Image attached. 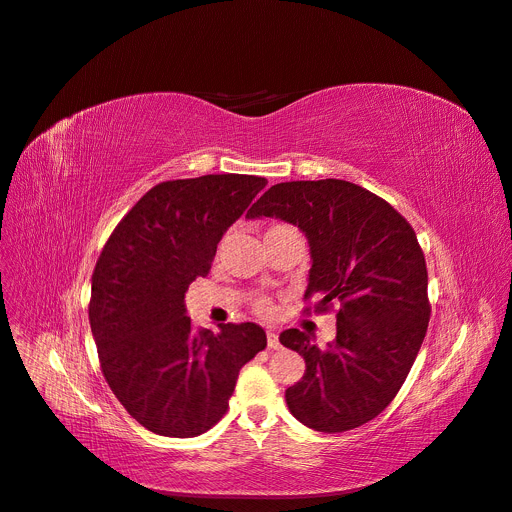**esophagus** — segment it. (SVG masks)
<instances>
[{
	"label": "esophagus",
	"mask_w": 512,
	"mask_h": 512,
	"mask_svg": "<svg viewBox=\"0 0 512 512\" xmlns=\"http://www.w3.org/2000/svg\"><path fill=\"white\" fill-rule=\"evenodd\" d=\"M267 346H270V348H280L278 332H274V330H267Z\"/></svg>",
	"instance_id": "obj_1"
}]
</instances>
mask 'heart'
<instances>
[{"instance_id": "1", "label": "heart", "mask_w": 512, "mask_h": 512, "mask_svg": "<svg viewBox=\"0 0 512 512\" xmlns=\"http://www.w3.org/2000/svg\"><path fill=\"white\" fill-rule=\"evenodd\" d=\"M282 232H294V230L288 228V226H272V228H267L265 234H282ZM257 311L259 313H270L272 305L267 303V301H257Z\"/></svg>"}]
</instances>
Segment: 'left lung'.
Listing matches in <instances>:
<instances>
[{"instance_id": "1", "label": "left lung", "mask_w": 512, "mask_h": 512, "mask_svg": "<svg viewBox=\"0 0 512 512\" xmlns=\"http://www.w3.org/2000/svg\"><path fill=\"white\" fill-rule=\"evenodd\" d=\"M247 218H276L307 236L305 299L336 303V338L317 346L290 328L280 342L305 359L288 411L324 434L378 417L405 384L427 332V270L415 230L384 199L336 178L274 184Z\"/></svg>"}]
</instances>
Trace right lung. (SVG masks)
Wrapping results in <instances>:
<instances>
[{
    "instance_id": "add662e5",
    "label": "right lung",
    "mask_w": 512,
    "mask_h": 512,
    "mask_svg": "<svg viewBox=\"0 0 512 512\" xmlns=\"http://www.w3.org/2000/svg\"><path fill=\"white\" fill-rule=\"evenodd\" d=\"M267 184L207 174L153 186L116 226L91 280L89 321L101 371L149 432L195 438L218 423L238 371L267 346L251 321L193 330L188 284L205 278L224 232Z\"/></svg>"
}]
</instances>
